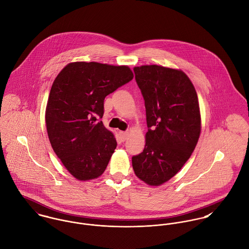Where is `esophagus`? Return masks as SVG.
Masks as SVG:
<instances>
[{"label": "esophagus", "instance_id": "1", "mask_svg": "<svg viewBox=\"0 0 249 249\" xmlns=\"http://www.w3.org/2000/svg\"><path fill=\"white\" fill-rule=\"evenodd\" d=\"M119 135H120V139H121L122 142H125L127 140V138L129 137V133L128 132H120Z\"/></svg>", "mask_w": 249, "mask_h": 249}]
</instances>
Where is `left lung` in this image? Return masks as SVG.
I'll return each mask as SVG.
<instances>
[{"instance_id": "left-lung-1", "label": "left lung", "mask_w": 249, "mask_h": 249, "mask_svg": "<svg viewBox=\"0 0 249 249\" xmlns=\"http://www.w3.org/2000/svg\"><path fill=\"white\" fill-rule=\"evenodd\" d=\"M146 109L143 151L133 156L135 174L150 186L171 179L198 142L201 117L196 89L181 70L159 65L134 68Z\"/></svg>"}]
</instances>
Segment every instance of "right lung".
Wrapping results in <instances>:
<instances>
[{"mask_svg":"<svg viewBox=\"0 0 249 249\" xmlns=\"http://www.w3.org/2000/svg\"><path fill=\"white\" fill-rule=\"evenodd\" d=\"M133 78L125 65L77 61L67 64L54 79L45 114L48 137L76 179H95L105 171L117 142L99 121L104 100Z\"/></svg>","mask_w":249,"mask_h":249,"instance_id":"obj_1","label":"right lung"}]
</instances>
